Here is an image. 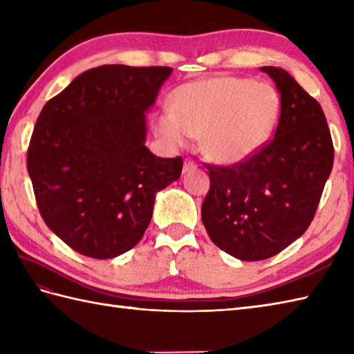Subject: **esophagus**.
<instances>
[{
	"mask_svg": "<svg viewBox=\"0 0 354 354\" xmlns=\"http://www.w3.org/2000/svg\"><path fill=\"white\" fill-rule=\"evenodd\" d=\"M198 167V162L192 160V158H187V160L184 161V171H190V170H194Z\"/></svg>",
	"mask_w": 354,
	"mask_h": 354,
	"instance_id": "esophagus-1",
	"label": "esophagus"
}]
</instances>
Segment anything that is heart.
<instances>
[{"mask_svg": "<svg viewBox=\"0 0 354 354\" xmlns=\"http://www.w3.org/2000/svg\"><path fill=\"white\" fill-rule=\"evenodd\" d=\"M280 114L268 84L216 76L179 86L171 111L156 115V131L173 146L199 137L202 150L219 162H240L266 145Z\"/></svg>", "mask_w": 354, "mask_h": 354, "instance_id": "heart-1", "label": "heart"}]
</instances>
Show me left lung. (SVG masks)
Wrapping results in <instances>:
<instances>
[{
  "mask_svg": "<svg viewBox=\"0 0 354 354\" xmlns=\"http://www.w3.org/2000/svg\"><path fill=\"white\" fill-rule=\"evenodd\" d=\"M280 91L274 137L246 160L207 164L202 222L212 242L239 260L281 252L309 228L333 167V141L321 104L290 74L261 66Z\"/></svg>",
  "mask_w": 354,
  "mask_h": 354,
  "instance_id": "1",
  "label": "left lung"
}]
</instances>
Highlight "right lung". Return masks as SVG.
Masks as SVG:
<instances>
[{
	"label": "right lung",
	"instance_id": "add662e5",
	"mask_svg": "<svg viewBox=\"0 0 354 354\" xmlns=\"http://www.w3.org/2000/svg\"><path fill=\"white\" fill-rule=\"evenodd\" d=\"M170 66L102 65L50 99L36 120L27 170L47 227L71 250L112 259L137 245L155 193L181 176L183 158L145 146L146 115Z\"/></svg>",
	"mask_w": 354,
	"mask_h": 354
}]
</instances>
